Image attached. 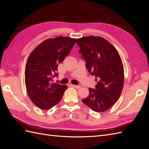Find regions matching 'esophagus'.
Masks as SVG:
<instances>
[{"mask_svg":"<svg viewBox=\"0 0 149 149\" xmlns=\"http://www.w3.org/2000/svg\"><path fill=\"white\" fill-rule=\"evenodd\" d=\"M71 86H73L75 88H77V89H79L81 88V86L80 85H74V84H70Z\"/></svg>","mask_w":149,"mask_h":149,"instance_id":"obj_1","label":"esophagus"}]
</instances>
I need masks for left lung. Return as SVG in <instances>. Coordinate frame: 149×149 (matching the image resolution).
Segmentation results:
<instances>
[{"instance_id": "left-lung-1", "label": "left lung", "mask_w": 149, "mask_h": 149, "mask_svg": "<svg viewBox=\"0 0 149 149\" xmlns=\"http://www.w3.org/2000/svg\"><path fill=\"white\" fill-rule=\"evenodd\" d=\"M76 43L86 68L97 81L95 89L89 88V96L82 101L94 111L104 112L118 101L123 88L124 68L119 54L100 37H84L78 38Z\"/></svg>"}]
</instances>
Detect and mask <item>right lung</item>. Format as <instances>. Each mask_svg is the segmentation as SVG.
<instances>
[{"instance_id":"obj_1","label":"right lung","mask_w":149,"mask_h":149,"mask_svg":"<svg viewBox=\"0 0 149 149\" xmlns=\"http://www.w3.org/2000/svg\"><path fill=\"white\" fill-rule=\"evenodd\" d=\"M76 38L58 37L45 40L30 53L25 70L28 95L40 109L48 110L59 102L66 85L52 83L58 76V63L69 55Z\"/></svg>"}]
</instances>
